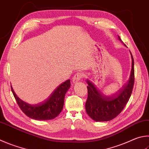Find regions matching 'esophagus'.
<instances>
[{"mask_svg": "<svg viewBox=\"0 0 149 149\" xmlns=\"http://www.w3.org/2000/svg\"><path fill=\"white\" fill-rule=\"evenodd\" d=\"M83 77V74L82 72H77L76 74H75V75L73 77V83H77V81L81 79V78H82Z\"/></svg>", "mask_w": 149, "mask_h": 149, "instance_id": "esophagus-1", "label": "esophagus"}]
</instances>
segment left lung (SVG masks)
<instances>
[{
  "instance_id": "1",
  "label": "left lung",
  "mask_w": 149,
  "mask_h": 149,
  "mask_svg": "<svg viewBox=\"0 0 149 149\" xmlns=\"http://www.w3.org/2000/svg\"><path fill=\"white\" fill-rule=\"evenodd\" d=\"M118 39L121 40L118 36ZM132 70L128 83L112 96H105L93 83L86 80L88 98L85 104L89 117L96 122L109 121L120 114L128 103L134 85V61L132 53Z\"/></svg>"
}]
</instances>
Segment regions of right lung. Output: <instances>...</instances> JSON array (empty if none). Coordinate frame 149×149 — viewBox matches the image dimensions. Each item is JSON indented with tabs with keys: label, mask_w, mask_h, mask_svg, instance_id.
<instances>
[{
	"label": "right lung",
	"mask_w": 149,
	"mask_h": 149,
	"mask_svg": "<svg viewBox=\"0 0 149 149\" xmlns=\"http://www.w3.org/2000/svg\"><path fill=\"white\" fill-rule=\"evenodd\" d=\"M70 87V80L68 79L59 85L47 100L36 105L23 101L16 95L12 86L11 89L19 107L27 117L35 120H47L54 119L60 114L64 106L65 94Z\"/></svg>",
	"instance_id": "right-lung-1"
}]
</instances>
